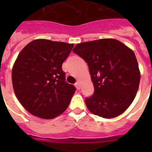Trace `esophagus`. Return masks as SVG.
<instances>
[{"label": "esophagus", "mask_w": 152, "mask_h": 152, "mask_svg": "<svg viewBox=\"0 0 152 152\" xmlns=\"http://www.w3.org/2000/svg\"><path fill=\"white\" fill-rule=\"evenodd\" d=\"M76 87V88L78 89V90H80V82H76V83L75 84Z\"/></svg>", "instance_id": "1"}]
</instances>
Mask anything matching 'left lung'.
Masks as SVG:
<instances>
[{
	"mask_svg": "<svg viewBox=\"0 0 152 152\" xmlns=\"http://www.w3.org/2000/svg\"><path fill=\"white\" fill-rule=\"evenodd\" d=\"M73 52L88 63L95 88L85 99L88 110L103 118L124 113L134 100L140 80L134 52L113 39L79 43Z\"/></svg>",
	"mask_w": 152,
	"mask_h": 152,
	"instance_id": "8db88e82",
	"label": "left lung"
}]
</instances>
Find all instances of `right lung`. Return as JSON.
I'll return each mask as SVG.
<instances>
[{
    "label": "right lung",
    "mask_w": 152,
    "mask_h": 152,
    "mask_svg": "<svg viewBox=\"0 0 152 152\" xmlns=\"http://www.w3.org/2000/svg\"><path fill=\"white\" fill-rule=\"evenodd\" d=\"M74 44L35 39L18 55L12 71L13 90L29 113L53 119L68 108L76 88L65 82L61 66Z\"/></svg>",
    "instance_id": "obj_1"
}]
</instances>
